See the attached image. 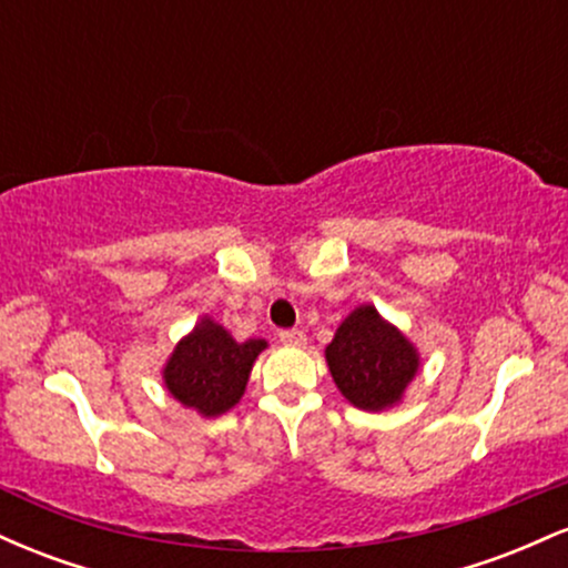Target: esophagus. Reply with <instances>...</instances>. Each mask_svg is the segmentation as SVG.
I'll return each mask as SVG.
<instances>
[{"instance_id":"1","label":"esophagus","mask_w":568,"mask_h":568,"mask_svg":"<svg viewBox=\"0 0 568 568\" xmlns=\"http://www.w3.org/2000/svg\"><path fill=\"white\" fill-rule=\"evenodd\" d=\"M280 342L283 344H288V347H302V344L306 342V334L302 328H285V331H280Z\"/></svg>"}]
</instances>
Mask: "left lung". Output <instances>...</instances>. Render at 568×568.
<instances>
[{
  "mask_svg": "<svg viewBox=\"0 0 568 568\" xmlns=\"http://www.w3.org/2000/svg\"><path fill=\"white\" fill-rule=\"evenodd\" d=\"M325 361L342 395L363 410H382L400 400L419 368L414 344L368 304L338 325Z\"/></svg>",
  "mask_w": 568,
  "mask_h": 568,
  "instance_id": "obj_1",
  "label": "left lung"
}]
</instances>
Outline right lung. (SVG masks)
I'll return each mask as SVG.
<instances>
[{
	"label": "right lung",
	"mask_w": 568,
	"mask_h": 568,
	"mask_svg": "<svg viewBox=\"0 0 568 568\" xmlns=\"http://www.w3.org/2000/svg\"><path fill=\"white\" fill-rule=\"evenodd\" d=\"M264 347V338L234 342L230 331L202 317L197 328L181 338L162 371L168 393L202 416L224 414L243 397L253 361Z\"/></svg>",
	"instance_id": "add662e5"
}]
</instances>
